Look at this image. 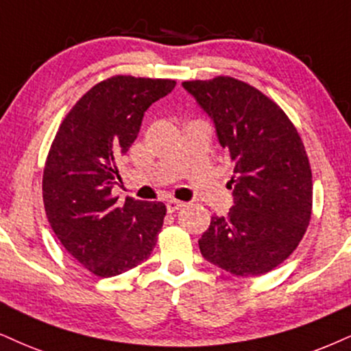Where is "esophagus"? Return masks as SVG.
<instances>
[{
	"mask_svg": "<svg viewBox=\"0 0 351 351\" xmlns=\"http://www.w3.org/2000/svg\"><path fill=\"white\" fill-rule=\"evenodd\" d=\"M166 206H167V211H169V213H174L176 210H179L180 206H184V202H179V200H169V202L166 203Z\"/></svg>",
	"mask_w": 351,
	"mask_h": 351,
	"instance_id": "34e87169",
	"label": "esophagus"
}]
</instances>
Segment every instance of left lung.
Instances as JSON below:
<instances>
[{
  "label": "left lung",
  "mask_w": 351,
  "mask_h": 351,
  "mask_svg": "<svg viewBox=\"0 0 351 351\" xmlns=\"http://www.w3.org/2000/svg\"><path fill=\"white\" fill-rule=\"evenodd\" d=\"M182 86L213 119L234 167V205L211 218L200 252L236 276L267 274L293 254L311 221L313 172L300 133L278 104L236 77Z\"/></svg>",
  "instance_id": "left-lung-1"
}]
</instances>
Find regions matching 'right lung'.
Masks as SVG:
<instances>
[{"instance_id": "obj_1", "label": "right lung", "mask_w": 351, "mask_h": 351, "mask_svg": "<svg viewBox=\"0 0 351 351\" xmlns=\"http://www.w3.org/2000/svg\"><path fill=\"white\" fill-rule=\"evenodd\" d=\"M174 80L117 75L93 86L68 112L43 167L47 218L63 247L90 274L109 278L140 265L153 252L166 205L112 198L117 159L136 140L151 104Z\"/></svg>"}]
</instances>
